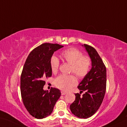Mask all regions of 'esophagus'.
Segmentation results:
<instances>
[{"instance_id":"obj_1","label":"esophagus","mask_w":127,"mask_h":127,"mask_svg":"<svg viewBox=\"0 0 127 127\" xmlns=\"http://www.w3.org/2000/svg\"><path fill=\"white\" fill-rule=\"evenodd\" d=\"M66 94H67V93H66V92H63V91H62V92H61V95H66Z\"/></svg>"}]
</instances>
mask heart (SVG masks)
<instances>
[{
    "label": "heart",
    "mask_w": 127,
    "mask_h": 127,
    "mask_svg": "<svg viewBox=\"0 0 127 127\" xmlns=\"http://www.w3.org/2000/svg\"><path fill=\"white\" fill-rule=\"evenodd\" d=\"M61 57L71 65L70 72L74 73L80 79L84 78L90 72L92 60L88 56L76 48L67 49L61 53ZM60 62L57 57L53 56L50 60L51 69L53 74L57 72ZM77 84V79L74 75H60L55 80V85L59 89L67 92Z\"/></svg>",
    "instance_id": "b5f03b06"
}]
</instances>
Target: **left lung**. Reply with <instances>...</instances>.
I'll return each instance as SVG.
<instances>
[{
	"instance_id": "8db88e82",
	"label": "left lung",
	"mask_w": 127,
	"mask_h": 127,
	"mask_svg": "<svg viewBox=\"0 0 127 127\" xmlns=\"http://www.w3.org/2000/svg\"><path fill=\"white\" fill-rule=\"evenodd\" d=\"M84 47L92 60V68L77 86L81 92L75 94V100L70 108L75 116L86 119L94 114L103 102L106 92V70L96 50L86 44ZM84 91L85 93L81 96Z\"/></svg>"
}]
</instances>
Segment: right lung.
I'll use <instances>...</instances> for the list:
<instances>
[{
    "instance_id": "right-lung-1",
    "label": "right lung",
    "mask_w": 127,
    "mask_h": 127,
    "mask_svg": "<svg viewBox=\"0 0 127 127\" xmlns=\"http://www.w3.org/2000/svg\"><path fill=\"white\" fill-rule=\"evenodd\" d=\"M56 43H44L35 47L29 54L21 76L22 101L28 113L37 119H42L52 112L61 96L58 89L43 90L44 79L52 76L50 60L55 51L63 47Z\"/></svg>"
}]
</instances>
